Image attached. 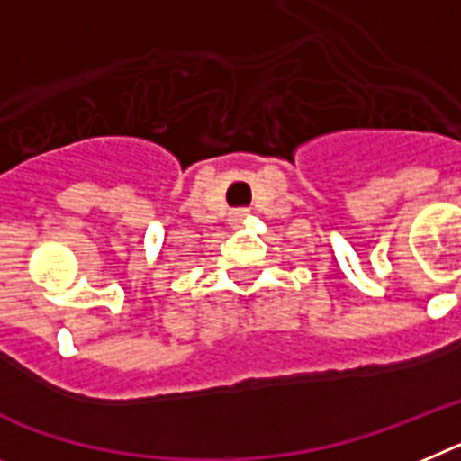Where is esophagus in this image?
Here are the masks:
<instances>
[{
	"mask_svg": "<svg viewBox=\"0 0 461 461\" xmlns=\"http://www.w3.org/2000/svg\"><path fill=\"white\" fill-rule=\"evenodd\" d=\"M246 218H249V211H231L230 212V222L231 224H241Z\"/></svg>",
	"mask_w": 461,
	"mask_h": 461,
	"instance_id": "1",
	"label": "esophagus"
}]
</instances>
